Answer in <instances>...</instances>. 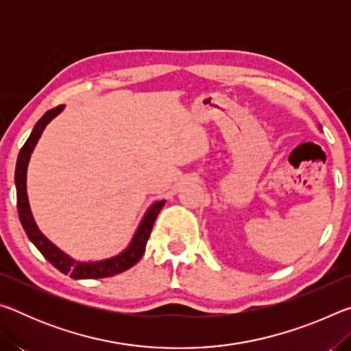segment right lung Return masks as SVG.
<instances>
[{
  "label": "right lung",
  "instance_id": "right-lung-1",
  "mask_svg": "<svg viewBox=\"0 0 351 351\" xmlns=\"http://www.w3.org/2000/svg\"><path fill=\"white\" fill-rule=\"evenodd\" d=\"M63 105H58L56 108L46 111L43 117L35 123L31 136H29L25 145L21 147L19 153V159H16V167H15V186H16V207H19V217L23 224V229L26 230V235L29 237L35 247L43 254V257L49 261V263L57 268L63 274H69L73 278H104L111 277L121 272L127 271L134 266L141 260L142 255L145 252V246L148 241V237L152 234L154 219L159 215V212L165 204V201H158L154 203L150 209L147 210L145 217L142 218L138 230L133 237L130 246L125 251L121 252L116 257L102 260V261H75L71 258L69 255L62 252L56 245L46 239V237L40 232L37 224H35L31 207H29L27 193H26V171H27V162L31 158V153L34 150L35 144L40 139L41 133H43L45 127L54 119L58 112H62Z\"/></svg>",
  "mask_w": 351,
  "mask_h": 351
}]
</instances>
